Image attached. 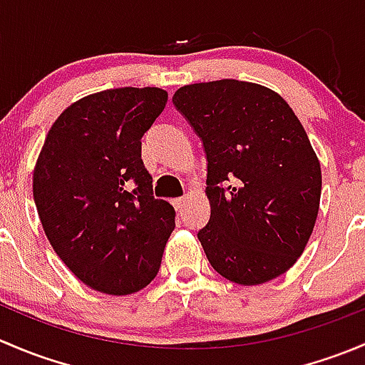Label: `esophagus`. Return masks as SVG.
Listing matches in <instances>:
<instances>
[{
	"label": "esophagus",
	"mask_w": 365,
	"mask_h": 365,
	"mask_svg": "<svg viewBox=\"0 0 365 365\" xmlns=\"http://www.w3.org/2000/svg\"><path fill=\"white\" fill-rule=\"evenodd\" d=\"M183 205H185V197H176V200H173V206L176 210H182Z\"/></svg>",
	"instance_id": "1"
}]
</instances>
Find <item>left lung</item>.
I'll return each mask as SVG.
<instances>
[{
	"instance_id": "8db88e82",
	"label": "left lung",
	"mask_w": 365,
	"mask_h": 365,
	"mask_svg": "<svg viewBox=\"0 0 365 365\" xmlns=\"http://www.w3.org/2000/svg\"><path fill=\"white\" fill-rule=\"evenodd\" d=\"M173 104L203 143L210 219L197 231L213 270L263 284L304 252L322 196V168L286 101L254 83L183 86Z\"/></svg>"
}]
</instances>
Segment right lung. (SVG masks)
Listing matches in <instances>:
<instances>
[{
  "mask_svg": "<svg viewBox=\"0 0 365 365\" xmlns=\"http://www.w3.org/2000/svg\"><path fill=\"white\" fill-rule=\"evenodd\" d=\"M160 88L88 95L47 134L33 197L53 249L79 281L130 295L155 279L175 208L153 197L141 139L164 111Z\"/></svg>",
  "mask_w": 365,
  "mask_h": 365,
  "instance_id": "right-lung-1",
  "label": "right lung"
}]
</instances>
